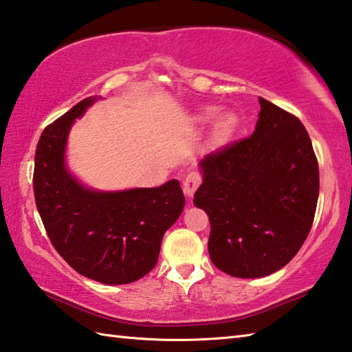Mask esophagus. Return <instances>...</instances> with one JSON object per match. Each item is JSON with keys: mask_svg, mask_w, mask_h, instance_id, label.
<instances>
[{"mask_svg": "<svg viewBox=\"0 0 352 352\" xmlns=\"http://www.w3.org/2000/svg\"><path fill=\"white\" fill-rule=\"evenodd\" d=\"M200 183H201V177L198 175L197 172H190V174H188L186 177H184V180H183L184 194H186L188 197L192 195L195 190H197V188L200 186Z\"/></svg>", "mask_w": 352, "mask_h": 352, "instance_id": "34e87169", "label": "esophagus"}]
</instances>
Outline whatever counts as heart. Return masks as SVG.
I'll return each mask as SVG.
<instances>
[{
    "instance_id": "heart-1",
    "label": "heart",
    "mask_w": 352,
    "mask_h": 352,
    "mask_svg": "<svg viewBox=\"0 0 352 352\" xmlns=\"http://www.w3.org/2000/svg\"><path fill=\"white\" fill-rule=\"evenodd\" d=\"M219 112H220L219 107H208V109L203 113V118L214 120V118H217ZM235 126H237V118H235L232 113L223 115V117L220 118V123H219V133L220 135H229V133L235 129Z\"/></svg>"
}]
</instances>
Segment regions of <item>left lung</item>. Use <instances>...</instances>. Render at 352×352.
I'll use <instances>...</instances> for the list:
<instances>
[{
  "instance_id": "1",
  "label": "left lung",
  "mask_w": 352,
  "mask_h": 352,
  "mask_svg": "<svg viewBox=\"0 0 352 352\" xmlns=\"http://www.w3.org/2000/svg\"><path fill=\"white\" fill-rule=\"evenodd\" d=\"M251 137L204 157L194 204L209 217L212 263L232 277L257 278L282 270L314 221L318 163L296 115L260 98Z\"/></svg>"
}]
</instances>
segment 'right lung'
<instances>
[{
    "label": "right lung",
    "mask_w": 352,
    "mask_h": 352,
    "mask_svg": "<svg viewBox=\"0 0 352 352\" xmlns=\"http://www.w3.org/2000/svg\"><path fill=\"white\" fill-rule=\"evenodd\" d=\"M94 101H80L43 131L35 151L34 195L47 237L69 266L100 283L126 285L154 270L163 235L180 217L184 195L178 180L98 192L69 174V129Z\"/></svg>",
    "instance_id": "obj_1"
}]
</instances>
